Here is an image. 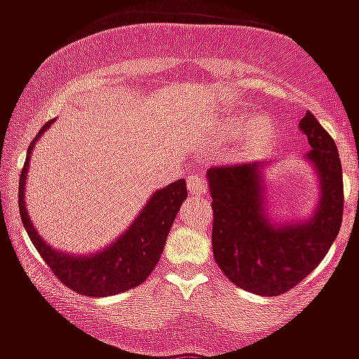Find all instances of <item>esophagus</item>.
Masks as SVG:
<instances>
[{"label": "esophagus", "instance_id": "34e87169", "mask_svg": "<svg viewBox=\"0 0 359 359\" xmlns=\"http://www.w3.org/2000/svg\"><path fill=\"white\" fill-rule=\"evenodd\" d=\"M188 191L191 196H205L207 194V182L203 177H190L188 179Z\"/></svg>", "mask_w": 359, "mask_h": 359}]
</instances>
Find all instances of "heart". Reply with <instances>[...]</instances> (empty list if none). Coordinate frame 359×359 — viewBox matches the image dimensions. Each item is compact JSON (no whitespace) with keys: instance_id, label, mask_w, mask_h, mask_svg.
<instances>
[{"instance_id":"b5f03b06","label":"heart","mask_w":359,"mask_h":359,"mask_svg":"<svg viewBox=\"0 0 359 359\" xmlns=\"http://www.w3.org/2000/svg\"><path fill=\"white\" fill-rule=\"evenodd\" d=\"M219 141H233L236 137V156L240 160H259L268 156L278 141V121L272 115L259 114L250 121L244 115H235L222 123Z\"/></svg>"}]
</instances>
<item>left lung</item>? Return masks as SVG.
I'll return each mask as SVG.
<instances>
[{"instance_id": "obj_1", "label": "left lung", "mask_w": 359, "mask_h": 359, "mask_svg": "<svg viewBox=\"0 0 359 359\" xmlns=\"http://www.w3.org/2000/svg\"><path fill=\"white\" fill-rule=\"evenodd\" d=\"M318 175L320 199L307 219L273 222L266 212L264 162L207 171L212 196V250L219 270L259 296H279L306 279L337 238L343 219V169L332 135L307 111L300 121Z\"/></svg>"}]
</instances>
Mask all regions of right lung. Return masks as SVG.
<instances>
[{"label":"right lung","mask_w":359,"mask_h":359,"mask_svg":"<svg viewBox=\"0 0 359 359\" xmlns=\"http://www.w3.org/2000/svg\"><path fill=\"white\" fill-rule=\"evenodd\" d=\"M52 123L53 121H50L42 126L39 135L31 141L27 149V158L20 175L18 190L22 224L31 242L35 244L36 251L55 273V278L78 294L97 298V296L119 294L124 290L134 289L151 276L156 262L160 261L175 216L188 197L186 180L180 179L162 190L154 191L128 229L102 251L91 253V255H70L67 251H57L46 244L36 233L24 201L25 173L29 168V154L36 140L41 137L42 132L50 128Z\"/></svg>","instance_id":"right-lung-1"}]
</instances>
